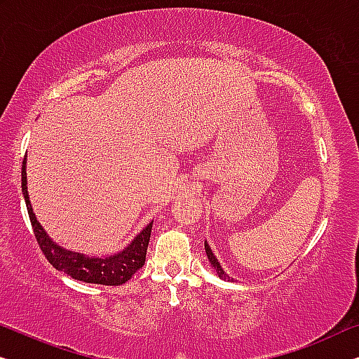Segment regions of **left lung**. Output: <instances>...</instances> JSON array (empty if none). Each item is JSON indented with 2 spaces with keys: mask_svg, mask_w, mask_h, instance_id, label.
Returning a JSON list of instances; mask_svg holds the SVG:
<instances>
[{
  "mask_svg": "<svg viewBox=\"0 0 359 359\" xmlns=\"http://www.w3.org/2000/svg\"><path fill=\"white\" fill-rule=\"evenodd\" d=\"M205 250H206V255H208V259H210V263H211V266L214 267V269H216V272H217V276L221 277V279H224V280H232L231 277H229L226 272L222 271V267L219 266V263H217V258L216 256L212 255V251H211V248H210V245L208 243H205Z\"/></svg>",
  "mask_w": 359,
  "mask_h": 359,
  "instance_id": "left-lung-1",
  "label": "left lung"
}]
</instances>
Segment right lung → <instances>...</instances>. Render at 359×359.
Returning <instances> with one entry per match:
<instances>
[{
    "label": "right lung",
    "instance_id": "obj_1",
    "mask_svg": "<svg viewBox=\"0 0 359 359\" xmlns=\"http://www.w3.org/2000/svg\"><path fill=\"white\" fill-rule=\"evenodd\" d=\"M22 194L25 198L27 212H29L32 229H34L36 243L45 255V258L50 261L53 267L57 271L66 272L72 279L88 282V283H101V285H122L126 283L135 272L143 267L147 258V248L151 235L153 222H149L143 231L137 235V238L128 245V247L109 258H88V256L74 253L60 248L56 243H53L46 232L43 231L39 221L35 219V214L32 211L29 194H27V174H25V158L22 163Z\"/></svg>",
    "mask_w": 359,
    "mask_h": 359
}]
</instances>
